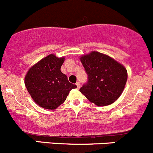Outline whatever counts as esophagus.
Here are the masks:
<instances>
[{
	"label": "esophagus",
	"instance_id": "34e87169",
	"mask_svg": "<svg viewBox=\"0 0 153 153\" xmlns=\"http://www.w3.org/2000/svg\"><path fill=\"white\" fill-rule=\"evenodd\" d=\"M76 86H77V88H80V82H76Z\"/></svg>",
	"mask_w": 153,
	"mask_h": 153
}]
</instances>
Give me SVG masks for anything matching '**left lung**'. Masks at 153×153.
I'll return each mask as SVG.
<instances>
[{"label":"left lung","mask_w":153,"mask_h":153,"mask_svg":"<svg viewBox=\"0 0 153 153\" xmlns=\"http://www.w3.org/2000/svg\"><path fill=\"white\" fill-rule=\"evenodd\" d=\"M80 62L88 74V83L79 91L97 106H107L120 97L128 79L126 68L110 56L92 51Z\"/></svg>","instance_id":"1"}]
</instances>
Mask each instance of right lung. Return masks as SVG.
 <instances>
[{"mask_svg": "<svg viewBox=\"0 0 153 153\" xmlns=\"http://www.w3.org/2000/svg\"><path fill=\"white\" fill-rule=\"evenodd\" d=\"M65 60V57L49 54L27 71L25 77L26 88L40 107L56 110L65 102L71 89L76 88L61 71Z\"/></svg>", "mask_w": 153, "mask_h": 153, "instance_id": "obj_1", "label": "right lung"}]
</instances>
